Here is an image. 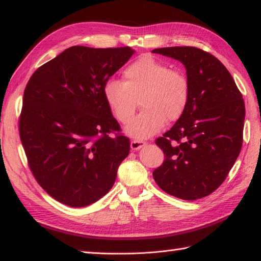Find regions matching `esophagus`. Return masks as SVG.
<instances>
[{
	"label": "esophagus",
	"mask_w": 261,
	"mask_h": 261,
	"mask_svg": "<svg viewBox=\"0 0 261 261\" xmlns=\"http://www.w3.org/2000/svg\"><path fill=\"white\" fill-rule=\"evenodd\" d=\"M145 145H146V142L142 140H132L130 143L132 150H139V149H141Z\"/></svg>",
	"instance_id": "34e87169"
}]
</instances>
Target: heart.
Listing matches in <instances>:
<instances>
[{
  "mask_svg": "<svg viewBox=\"0 0 261 261\" xmlns=\"http://www.w3.org/2000/svg\"><path fill=\"white\" fill-rule=\"evenodd\" d=\"M124 83L109 80L104 97L119 122L129 123L139 99L142 112L125 127V134L136 139H147L163 129L167 121L178 120L190 101L191 86L187 77L171 70L167 64L141 56L123 70Z\"/></svg>",
  "mask_w": 261,
  "mask_h": 261,
  "instance_id": "b5f03b06",
  "label": "heart"
}]
</instances>
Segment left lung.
<instances>
[{"label":"left lung","mask_w":261,"mask_h":261,"mask_svg":"<svg viewBox=\"0 0 261 261\" xmlns=\"http://www.w3.org/2000/svg\"><path fill=\"white\" fill-rule=\"evenodd\" d=\"M151 53L179 60L191 86L185 112L156 140L165 162L153 170V179L175 197H205L222 184L239 156L245 102L229 70L213 55L195 47Z\"/></svg>","instance_id":"1"}]
</instances>
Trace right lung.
Masks as SVG:
<instances>
[{
	"label": "right lung",
	"mask_w": 261,
	"mask_h": 261,
	"mask_svg": "<svg viewBox=\"0 0 261 261\" xmlns=\"http://www.w3.org/2000/svg\"><path fill=\"white\" fill-rule=\"evenodd\" d=\"M135 53L70 47L39 67L25 86L19 130L29 167L39 185L67 206L103 197L129 154L130 141L119 134L104 85Z\"/></svg>",
	"instance_id": "add662e5"
}]
</instances>
